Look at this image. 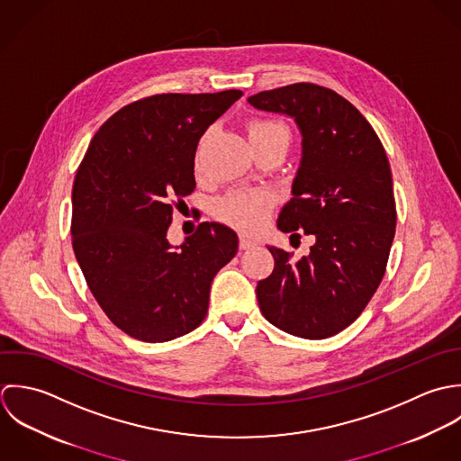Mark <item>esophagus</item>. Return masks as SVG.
Wrapping results in <instances>:
<instances>
[{"instance_id": "obj_1", "label": "esophagus", "mask_w": 461, "mask_h": 461, "mask_svg": "<svg viewBox=\"0 0 461 461\" xmlns=\"http://www.w3.org/2000/svg\"><path fill=\"white\" fill-rule=\"evenodd\" d=\"M239 246H240V249H242V251H246V249L255 248V242H253V240H249V239H246V237H240Z\"/></svg>"}]
</instances>
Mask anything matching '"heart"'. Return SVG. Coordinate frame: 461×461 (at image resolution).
<instances>
[{"label":"heart","mask_w":461,"mask_h":461,"mask_svg":"<svg viewBox=\"0 0 461 461\" xmlns=\"http://www.w3.org/2000/svg\"><path fill=\"white\" fill-rule=\"evenodd\" d=\"M248 135L251 142L267 140V139H281L290 142L288 128L275 119H253L248 124ZM204 140V139H203ZM201 140V144H203ZM195 166H199V151L195 155ZM275 201L267 192L262 190H237L226 194L222 199L215 203L213 213L215 217L235 228L242 233H257L260 231L271 213H273Z\"/></svg>","instance_id":"1"}]
</instances>
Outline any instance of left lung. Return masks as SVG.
Here are the masks:
<instances>
[{
  "label": "left lung",
  "instance_id": "obj_1",
  "mask_svg": "<svg viewBox=\"0 0 461 461\" xmlns=\"http://www.w3.org/2000/svg\"><path fill=\"white\" fill-rule=\"evenodd\" d=\"M248 101L294 117L301 130V167L277 228L315 237L297 262L269 248L275 271L257 285L260 310L290 335L333 337L360 317L386 271L397 212L384 148L360 110L331 89L301 82Z\"/></svg>",
  "mask_w": 461,
  "mask_h": 461
}]
</instances>
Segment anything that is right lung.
I'll list each match as a JSON object with an SVG mask.
<instances>
[{
  "label": "right lung",
  "instance_id": "obj_1",
  "mask_svg": "<svg viewBox=\"0 0 461 461\" xmlns=\"http://www.w3.org/2000/svg\"><path fill=\"white\" fill-rule=\"evenodd\" d=\"M242 91L155 94L117 110L95 131L73 184V249L94 299L126 335L167 342L206 317L215 275L239 237L201 222L175 249V208L195 188L194 157L206 128Z\"/></svg>",
  "mask_w": 461,
  "mask_h": 461
}]
</instances>
